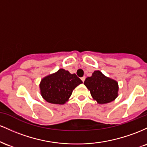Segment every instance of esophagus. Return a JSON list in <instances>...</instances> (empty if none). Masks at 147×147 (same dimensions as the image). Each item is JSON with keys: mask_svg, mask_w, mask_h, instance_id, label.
<instances>
[{"mask_svg": "<svg viewBox=\"0 0 147 147\" xmlns=\"http://www.w3.org/2000/svg\"><path fill=\"white\" fill-rule=\"evenodd\" d=\"M81 79H82V82H84V81H85V79H86V77H85V76H84V77H82V78H81Z\"/></svg>", "mask_w": 147, "mask_h": 147, "instance_id": "34e87169", "label": "esophagus"}]
</instances>
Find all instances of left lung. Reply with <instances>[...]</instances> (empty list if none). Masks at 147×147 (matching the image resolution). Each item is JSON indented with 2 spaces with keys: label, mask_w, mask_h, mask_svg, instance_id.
I'll list each match as a JSON object with an SVG mask.
<instances>
[{
  "label": "left lung",
  "mask_w": 147,
  "mask_h": 147,
  "mask_svg": "<svg viewBox=\"0 0 147 147\" xmlns=\"http://www.w3.org/2000/svg\"><path fill=\"white\" fill-rule=\"evenodd\" d=\"M84 84L99 104H107L117 97V82L105 77L99 70L94 72L91 77H87Z\"/></svg>",
  "instance_id": "1"
}]
</instances>
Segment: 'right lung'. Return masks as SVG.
Instances as JSON below:
<instances>
[{
  "label": "right lung",
  "instance_id": "right-lung-1",
  "mask_svg": "<svg viewBox=\"0 0 147 147\" xmlns=\"http://www.w3.org/2000/svg\"><path fill=\"white\" fill-rule=\"evenodd\" d=\"M82 81L75 74H70L64 69L48 75L41 80L40 89L43 98L51 104H63L68 100L72 90Z\"/></svg>",
  "mask_w": 147,
  "mask_h": 147
}]
</instances>
